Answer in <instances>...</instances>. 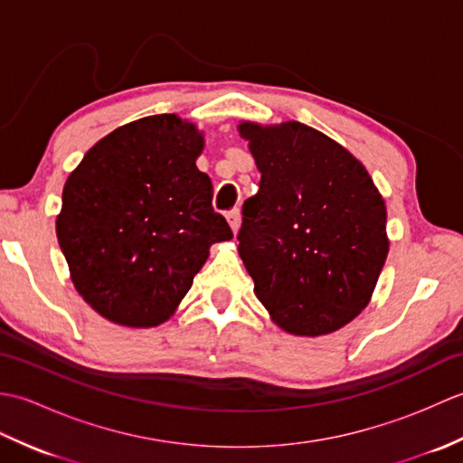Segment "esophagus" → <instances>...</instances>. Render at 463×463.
<instances>
[{
  "mask_svg": "<svg viewBox=\"0 0 463 463\" xmlns=\"http://www.w3.org/2000/svg\"><path fill=\"white\" fill-rule=\"evenodd\" d=\"M226 221H229L232 232H239V229H241V211L232 209V211L226 213Z\"/></svg>",
  "mask_w": 463,
  "mask_h": 463,
  "instance_id": "esophagus-1",
  "label": "esophagus"
}]
</instances>
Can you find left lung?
Returning <instances> with one entry per match:
<instances>
[{
    "label": "left lung",
    "instance_id": "left-lung-1",
    "mask_svg": "<svg viewBox=\"0 0 463 463\" xmlns=\"http://www.w3.org/2000/svg\"><path fill=\"white\" fill-rule=\"evenodd\" d=\"M260 171L239 254L282 330L322 336L368 307L388 257L386 204L364 165L312 127L244 121Z\"/></svg>",
    "mask_w": 463,
    "mask_h": 463
}]
</instances>
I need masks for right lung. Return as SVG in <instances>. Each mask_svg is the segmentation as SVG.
I'll list each match as a JSON object with an SVG mask.
<instances>
[{
  "label": "right lung",
  "instance_id": "obj_1",
  "mask_svg": "<svg viewBox=\"0 0 463 463\" xmlns=\"http://www.w3.org/2000/svg\"><path fill=\"white\" fill-rule=\"evenodd\" d=\"M203 133L176 115L127 123L67 176L55 231L77 292L129 328L173 317L214 242L231 241L196 169Z\"/></svg>",
  "mask_w": 463,
  "mask_h": 463
}]
</instances>
